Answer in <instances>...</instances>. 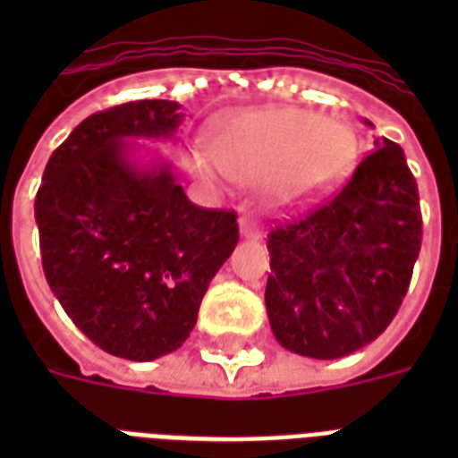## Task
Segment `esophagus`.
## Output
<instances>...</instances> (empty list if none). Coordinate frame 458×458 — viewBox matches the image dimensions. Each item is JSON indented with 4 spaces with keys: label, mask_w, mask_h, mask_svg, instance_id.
Instances as JSON below:
<instances>
[{
    "label": "esophagus",
    "mask_w": 458,
    "mask_h": 458,
    "mask_svg": "<svg viewBox=\"0 0 458 458\" xmlns=\"http://www.w3.org/2000/svg\"><path fill=\"white\" fill-rule=\"evenodd\" d=\"M240 233H242L244 240H259L261 237V228L251 218H247V216L240 218Z\"/></svg>",
    "instance_id": "34e87169"
}]
</instances>
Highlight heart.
<instances>
[{
  "label": "heart",
  "instance_id": "heart-1",
  "mask_svg": "<svg viewBox=\"0 0 458 458\" xmlns=\"http://www.w3.org/2000/svg\"><path fill=\"white\" fill-rule=\"evenodd\" d=\"M214 158L230 178L268 180V204L283 214H297L330 197L352 175L359 142L352 128L330 123L313 111H247L218 125ZM194 168L211 175L208 158H194Z\"/></svg>",
  "mask_w": 458,
  "mask_h": 458
}]
</instances>
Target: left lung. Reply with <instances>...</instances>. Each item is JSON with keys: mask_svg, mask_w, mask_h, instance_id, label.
I'll return each mask as SVG.
<instances>
[{"mask_svg": "<svg viewBox=\"0 0 458 458\" xmlns=\"http://www.w3.org/2000/svg\"><path fill=\"white\" fill-rule=\"evenodd\" d=\"M420 237L419 185L404 149L376 140L340 192L268 233L266 311L276 340L311 359L370 344L397 316Z\"/></svg>", "mask_w": 458, "mask_h": 458, "instance_id": "left-lung-1", "label": "left lung"}]
</instances>
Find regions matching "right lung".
Returning <instances> with one entry per match:
<instances>
[{
  "mask_svg": "<svg viewBox=\"0 0 458 458\" xmlns=\"http://www.w3.org/2000/svg\"><path fill=\"white\" fill-rule=\"evenodd\" d=\"M178 102L140 99L88 116L47 161L35 197L45 278L97 347L131 361L190 337L240 230L185 197L168 164H132V138H171Z\"/></svg>",
  "mask_w": 458,
  "mask_h": 458,
  "instance_id": "add662e5",
  "label": "right lung"
}]
</instances>
